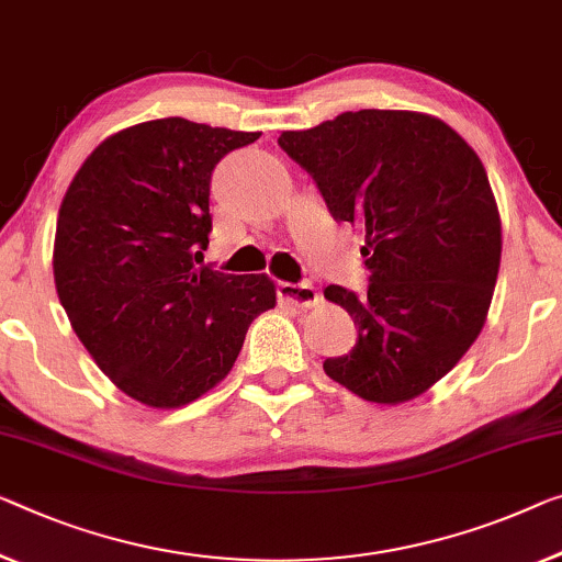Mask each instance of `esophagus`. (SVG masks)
<instances>
[{"mask_svg": "<svg viewBox=\"0 0 562 562\" xmlns=\"http://www.w3.org/2000/svg\"><path fill=\"white\" fill-rule=\"evenodd\" d=\"M278 295L284 303H292L295 307H315L317 300H321V292L310 282H280Z\"/></svg>", "mask_w": 562, "mask_h": 562, "instance_id": "1", "label": "esophagus"}]
</instances>
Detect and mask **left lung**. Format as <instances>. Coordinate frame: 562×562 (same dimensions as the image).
<instances>
[{
  "label": "left lung",
  "mask_w": 562,
  "mask_h": 562,
  "mask_svg": "<svg viewBox=\"0 0 562 562\" xmlns=\"http://www.w3.org/2000/svg\"><path fill=\"white\" fill-rule=\"evenodd\" d=\"M278 144L313 176L333 220L366 232V295L325 288L358 328L325 373L373 404L416 398L476 340L495 292L502 224L480 156L412 111H348Z\"/></svg>",
  "instance_id": "1"
}]
</instances>
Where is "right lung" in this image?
Returning a JSON list of instances; mask_svg holds the SVG:
<instances>
[{"label":"right lung","mask_w":562,"mask_h":562,"mask_svg":"<svg viewBox=\"0 0 562 562\" xmlns=\"http://www.w3.org/2000/svg\"><path fill=\"white\" fill-rule=\"evenodd\" d=\"M259 133L187 119L131 125L86 158L55 232V288L100 371L154 408L214 389L247 328L274 307L267 274L196 267L214 166Z\"/></svg>","instance_id":"right-lung-1"}]
</instances>
